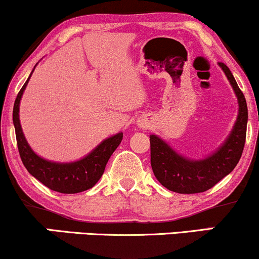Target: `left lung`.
I'll use <instances>...</instances> for the list:
<instances>
[{"label":"left lung","instance_id":"1","mask_svg":"<svg viewBox=\"0 0 259 259\" xmlns=\"http://www.w3.org/2000/svg\"><path fill=\"white\" fill-rule=\"evenodd\" d=\"M233 86L239 102V114L224 144L203 159H190L177 153L157 135H150L151 167L154 177L170 191L178 194L204 192L234 170L239 163L246 141L247 103L230 69L219 63Z\"/></svg>","mask_w":259,"mask_h":259}]
</instances>
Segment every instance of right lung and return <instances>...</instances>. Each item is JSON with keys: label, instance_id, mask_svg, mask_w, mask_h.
<instances>
[{"label": "right lung", "instance_id": "obj_1", "mask_svg": "<svg viewBox=\"0 0 259 259\" xmlns=\"http://www.w3.org/2000/svg\"><path fill=\"white\" fill-rule=\"evenodd\" d=\"M30 76L20 89L13 107V124L23 164L32 177L53 191L61 194H78L91 189L102 177L109 157L123 140V133H118L117 135L103 140L88 156L75 162L57 163L41 158L29 146L19 120L20 100Z\"/></svg>", "mask_w": 259, "mask_h": 259}]
</instances>
